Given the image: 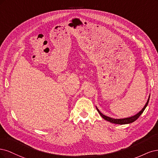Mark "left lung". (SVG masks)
Returning <instances> with one entry per match:
<instances>
[{
  "label": "left lung",
  "instance_id": "left-lung-1",
  "mask_svg": "<svg viewBox=\"0 0 158 158\" xmlns=\"http://www.w3.org/2000/svg\"><path fill=\"white\" fill-rule=\"evenodd\" d=\"M149 100H150V96L148 97V99L147 100V102L146 103L145 106H144V108H142L139 112L138 114H136V115H133V116H131V117H129V118H123V119H114V118H110V117H108V116H106L104 114H102L100 110L97 108V107L96 106V110H97L98 112L99 113V114L102 117V118H104L105 120L108 121L109 122H110V123H115V124H118V125H125V124H129V123H133V122H134L135 121H136L137 119H138L139 117L140 116V115L143 113V111H144L145 108H146V106H148V102H149Z\"/></svg>",
  "mask_w": 158,
  "mask_h": 158
}]
</instances>
